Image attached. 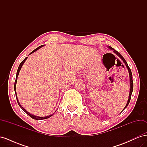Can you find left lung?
I'll use <instances>...</instances> for the list:
<instances>
[{
    "label": "left lung",
    "mask_w": 147,
    "mask_h": 147,
    "mask_svg": "<svg viewBox=\"0 0 147 147\" xmlns=\"http://www.w3.org/2000/svg\"><path fill=\"white\" fill-rule=\"evenodd\" d=\"M108 48L110 49V50H113V52L115 53V54H116L119 57H120V58H121V59H122V61H123V63H124V64L126 65V67H127V70H128V72H129V83H130V91H129V99H128V100H127V104H126V106L124 107V108L123 109V110L121 111V112H123V111L127 107V105H128V104H129V102H130V100H131V95H132V91H133V82H132V72H131V69L129 68V67L128 66V64H127V63H126V60L124 59V57L119 54V53L118 52V51H117L116 50H115L113 48H112L111 47H110V46H108Z\"/></svg>",
    "instance_id": "obj_1"
}]
</instances>
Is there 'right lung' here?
Returning a JSON list of instances; mask_svg holds the SVG:
<instances>
[{
  "instance_id": "right-lung-1",
  "label": "right lung",
  "mask_w": 147,
  "mask_h": 147,
  "mask_svg": "<svg viewBox=\"0 0 147 147\" xmlns=\"http://www.w3.org/2000/svg\"><path fill=\"white\" fill-rule=\"evenodd\" d=\"M44 45H41V46H40V47H38V48H37L36 49H35V50L33 51H32L31 52L30 54H29V55H31V54H32L33 53H34V52H35L36 51H37L38 49H40V48H42V47H43ZM28 59V57H26V58L21 62V63H20V65H19V67H18V70H17V72H16V80H15V85H14V90H15V95H16V100H17V102H18V105H20V107L21 108V109L23 110L24 112H25L26 113H27L29 117H30L31 118H33V119H36V120H42V119H47V118H50V117H51V116H53V114L54 113H53V114H51V115H48V116H47V117H38V116H35V115H32V114H31V113H30L29 112H28L27 110H26L23 107H22V105H21V104H20V102H19V100H18V97H17V94H16V83H17V79H18V75H19V73H20V71L21 70V67H22V66H23V64L25 63V61H26V60Z\"/></svg>"
}]
</instances>
